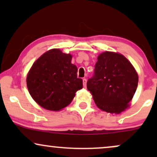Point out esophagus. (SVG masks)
<instances>
[{
    "label": "esophagus",
    "mask_w": 157,
    "mask_h": 157,
    "mask_svg": "<svg viewBox=\"0 0 157 157\" xmlns=\"http://www.w3.org/2000/svg\"><path fill=\"white\" fill-rule=\"evenodd\" d=\"M86 82H87V80H86V78L82 79V83H83V86H84L85 88L86 87Z\"/></svg>",
    "instance_id": "obj_1"
}]
</instances>
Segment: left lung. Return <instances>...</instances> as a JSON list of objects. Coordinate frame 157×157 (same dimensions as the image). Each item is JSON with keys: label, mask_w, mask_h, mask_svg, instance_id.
I'll list each match as a JSON object with an SVG mask.
<instances>
[{"label": "left lung", "mask_w": 157, "mask_h": 157, "mask_svg": "<svg viewBox=\"0 0 157 157\" xmlns=\"http://www.w3.org/2000/svg\"><path fill=\"white\" fill-rule=\"evenodd\" d=\"M137 85V73L131 63L120 54L105 52L97 57L87 89L97 107L120 113L132 100Z\"/></svg>", "instance_id": "1"}]
</instances>
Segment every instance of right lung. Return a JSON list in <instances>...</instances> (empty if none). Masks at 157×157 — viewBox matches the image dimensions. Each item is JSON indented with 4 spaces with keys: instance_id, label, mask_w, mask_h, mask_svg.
Masks as SVG:
<instances>
[{
    "instance_id": "1",
    "label": "right lung",
    "mask_w": 157,
    "mask_h": 157,
    "mask_svg": "<svg viewBox=\"0 0 157 157\" xmlns=\"http://www.w3.org/2000/svg\"><path fill=\"white\" fill-rule=\"evenodd\" d=\"M71 55L54 48L32 65L27 75V88L34 100L44 109L59 111L67 106L77 91L82 89Z\"/></svg>"
}]
</instances>
